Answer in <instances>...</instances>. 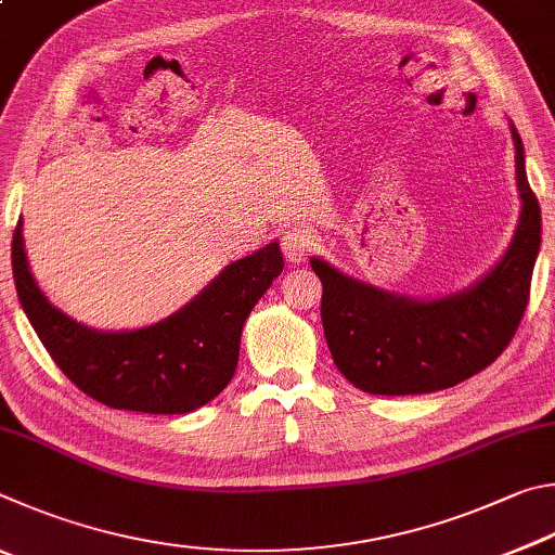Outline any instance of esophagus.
I'll use <instances>...</instances> for the list:
<instances>
[{"instance_id":"obj_1","label":"esophagus","mask_w":555,"mask_h":555,"mask_svg":"<svg viewBox=\"0 0 555 555\" xmlns=\"http://www.w3.org/2000/svg\"><path fill=\"white\" fill-rule=\"evenodd\" d=\"M314 246V236L312 231H307L302 227H295L283 233V253L289 262H305L309 256V250Z\"/></svg>"}]
</instances>
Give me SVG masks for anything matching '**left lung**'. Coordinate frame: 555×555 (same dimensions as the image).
Returning <instances> with one entry per match:
<instances>
[{
    "instance_id": "1",
    "label": "left lung",
    "mask_w": 555,
    "mask_h": 555,
    "mask_svg": "<svg viewBox=\"0 0 555 555\" xmlns=\"http://www.w3.org/2000/svg\"><path fill=\"white\" fill-rule=\"evenodd\" d=\"M521 214L509 248L468 289L412 299L358 283L322 258V324L328 351L348 383L371 395H424L480 373L509 346L529 305L541 248V207L524 168V145L512 126Z\"/></svg>"
}]
</instances>
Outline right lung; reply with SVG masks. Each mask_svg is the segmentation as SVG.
Listing matches in <instances>:
<instances>
[{
  "mask_svg": "<svg viewBox=\"0 0 555 555\" xmlns=\"http://www.w3.org/2000/svg\"><path fill=\"white\" fill-rule=\"evenodd\" d=\"M22 219L12 241L16 295L55 365L112 410L188 414L211 402L238 365L243 324L285 268L272 241L223 268L202 293L158 324L96 332L48 302L28 270Z\"/></svg>",
  "mask_w": 555,
  "mask_h": 555,
  "instance_id": "add662e5",
  "label": "right lung"
}]
</instances>
